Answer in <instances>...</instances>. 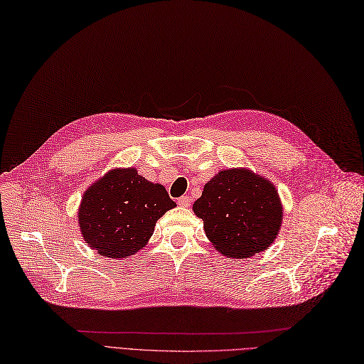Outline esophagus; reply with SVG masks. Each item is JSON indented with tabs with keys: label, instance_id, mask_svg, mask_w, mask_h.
I'll return each mask as SVG.
<instances>
[{
	"label": "esophagus",
	"instance_id": "obj_1",
	"mask_svg": "<svg viewBox=\"0 0 364 364\" xmlns=\"http://www.w3.org/2000/svg\"><path fill=\"white\" fill-rule=\"evenodd\" d=\"M178 203H179V206H182V208H190L191 198L188 197V196H182V197L178 198Z\"/></svg>",
	"mask_w": 364,
	"mask_h": 364
}]
</instances>
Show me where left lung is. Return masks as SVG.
<instances>
[{"label":"left lung","instance_id":"1","mask_svg":"<svg viewBox=\"0 0 364 364\" xmlns=\"http://www.w3.org/2000/svg\"><path fill=\"white\" fill-rule=\"evenodd\" d=\"M206 236L228 257L244 259L263 252L279 235L283 206L275 186L248 168L215 174L193 205Z\"/></svg>","mask_w":364,"mask_h":364}]
</instances>
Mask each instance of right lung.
<instances>
[{"label":"right lung","instance_id":"1","mask_svg":"<svg viewBox=\"0 0 364 364\" xmlns=\"http://www.w3.org/2000/svg\"><path fill=\"white\" fill-rule=\"evenodd\" d=\"M174 206L161 183L149 182L134 167L112 168L82 196L81 235L101 256L124 259L140 252L156 221Z\"/></svg>","mask_w":364,"mask_h":364}]
</instances>
